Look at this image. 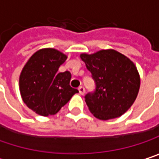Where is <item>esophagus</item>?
<instances>
[{"instance_id":"34e87169","label":"esophagus","mask_w":159,"mask_h":159,"mask_svg":"<svg viewBox=\"0 0 159 159\" xmlns=\"http://www.w3.org/2000/svg\"><path fill=\"white\" fill-rule=\"evenodd\" d=\"M78 90H79L80 94H84V92H85V89H84V86H79Z\"/></svg>"}]
</instances>
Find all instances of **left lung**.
Returning <instances> with one entry per match:
<instances>
[{
    "instance_id": "8db88e82",
    "label": "left lung",
    "mask_w": 159,
    "mask_h": 159,
    "mask_svg": "<svg viewBox=\"0 0 159 159\" xmlns=\"http://www.w3.org/2000/svg\"><path fill=\"white\" fill-rule=\"evenodd\" d=\"M80 57L96 84L94 94L85 95L89 111L100 120L121 116L134 104L139 91L140 75L136 65L114 49L83 52Z\"/></svg>"
}]
</instances>
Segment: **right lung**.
I'll return each instance as SVG.
<instances>
[{"label":"right lung","instance_id":"obj_1","mask_svg":"<svg viewBox=\"0 0 159 159\" xmlns=\"http://www.w3.org/2000/svg\"><path fill=\"white\" fill-rule=\"evenodd\" d=\"M67 55L54 48L35 52L22 67L19 77L23 103L36 114L49 116L59 112L78 90L70 85L69 71L58 73Z\"/></svg>","mask_w":159,"mask_h":159}]
</instances>
